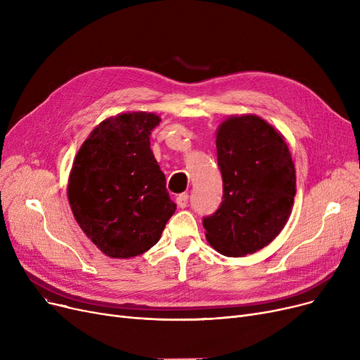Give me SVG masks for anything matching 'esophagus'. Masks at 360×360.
Listing matches in <instances>:
<instances>
[{"instance_id":"34e87169","label":"esophagus","mask_w":360,"mask_h":360,"mask_svg":"<svg viewBox=\"0 0 360 360\" xmlns=\"http://www.w3.org/2000/svg\"><path fill=\"white\" fill-rule=\"evenodd\" d=\"M176 204H178V207H181V209H184V207H186V204H188V194H179L178 197H176Z\"/></svg>"}]
</instances>
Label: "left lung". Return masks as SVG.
<instances>
[{
  "mask_svg": "<svg viewBox=\"0 0 360 360\" xmlns=\"http://www.w3.org/2000/svg\"><path fill=\"white\" fill-rule=\"evenodd\" d=\"M223 201L202 219L205 238L226 257H245L285 228L296 194L292 155L283 136L257 115L229 117L216 134Z\"/></svg>",
  "mask_w": 360,
  "mask_h": 360,
  "instance_id": "8db88e82",
  "label": "left lung"
}]
</instances>
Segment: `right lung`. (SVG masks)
<instances>
[{
    "label": "right lung",
    "instance_id": "obj_1",
    "mask_svg": "<svg viewBox=\"0 0 360 360\" xmlns=\"http://www.w3.org/2000/svg\"><path fill=\"white\" fill-rule=\"evenodd\" d=\"M160 117L127 112L102 121L80 147L68 201L86 236L110 258L148 251L176 210L150 148Z\"/></svg>",
    "mask_w": 360,
    "mask_h": 360
}]
</instances>
